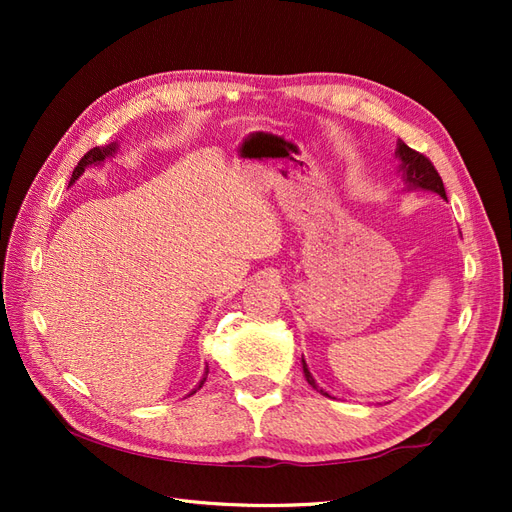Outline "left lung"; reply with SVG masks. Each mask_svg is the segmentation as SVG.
Masks as SVG:
<instances>
[{
    "instance_id": "obj_1",
    "label": "left lung",
    "mask_w": 512,
    "mask_h": 512,
    "mask_svg": "<svg viewBox=\"0 0 512 512\" xmlns=\"http://www.w3.org/2000/svg\"><path fill=\"white\" fill-rule=\"evenodd\" d=\"M395 153H397L399 160H401V170H404V173H406V181H408V183H412L414 188L431 190V192L440 194L442 198H446L442 177L438 175L436 166L431 164V160H429L427 156H423V153L414 151V149H412V147H408L404 141H399V145H397V151H395ZM303 371H305V378H307V382L312 384L314 389H318L316 382H314V378H312V374H309V369H307L305 361H303ZM318 391H320L322 395H327V393H324L322 389H318Z\"/></svg>"
}]
</instances>
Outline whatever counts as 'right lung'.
Listing matches in <instances>:
<instances>
[{"mask_svg": "<svg viewBox=\"0 0 512 512\" xmlns=\"http://www.w3.org/2000/svg\"><path fill=\"white\" fill-rule=\"evenodd\" d=\"M115 151V147H106V149H100V147H94V149H89L87 153H85V156L81 158V162L79 164H76V168H74V173H72V179H70V183H74L76 179H79L83 173H85V168L87 166H91V164H100V162H104V158L106 156H111V153ZM207 374H209V367L205 369V376H203V380H200L198 382V386H196V389L190 393V395H194L198 389H200V386H203L205 384V380H207Z\"/></svg>", "mask_w": 512, "mask_h": 512, "instance_id": "add662e5", "label": "right lung"}]
</instances>
